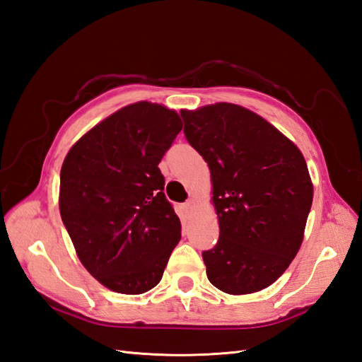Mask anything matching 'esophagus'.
I'll use <instances>...</instances> for the list:
<instances>
[{
  "label": "esophagus",
  "mask_w": 362,
  "mask_h": 362,
  "mask_svg": "<svg viewBox=\"0 0 362 362\" xmlns=\"http://www.w3.org/2000/svg\"><path fill=\"white\" fill-rule=\"evenodd\" d=\"M194 205H196V199L190 198V199H187V202L184 204V208H185V210H187V211H192L193 208H194Z\"/></svg>",
  "instance_id": "obj_1"
}]
</instances>
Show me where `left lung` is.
Wrapping results in <instances>:
<instances>
[{
    "label": "left lung",
    "instance_id": "8db88e82",
    "mask_svg": "<svg viewBox=\"0 0 362 362\" xmlns=\"http://www.w3.org/2000/svg\"><path fill=\"white\" fill-rule=\"evenodd\" d=\"M181 116L189 144L210 168L221 229L202 254L208 281L228 294L267 288L303 242L313 181L302 152L242 105L217 103Z\"/></svg>",
    "mask_w": 362,
    "mask_h": 362
}]
</instances>
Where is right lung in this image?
Returning a JSON list of instances; mask_svg holds the SVG:
<instances>
[{
    "instance_id": "right-lung-1",
    "label": "right lung",
    "mask_w": 362,
    "mask_h": 362,
    "mask_svg": "<svg viewBox=\"0 0 362 362\" xmlns=\"http://www.w3.org/2000/svg\"><path fill=\"white\" fill-rule=\"evenodd\" d=\"M181 128L175 110L140 101L101 120L64 157L62 221L81 264L108 290L154 288L181 240L158 169Z\"/></svg>"
}]
</instances>
